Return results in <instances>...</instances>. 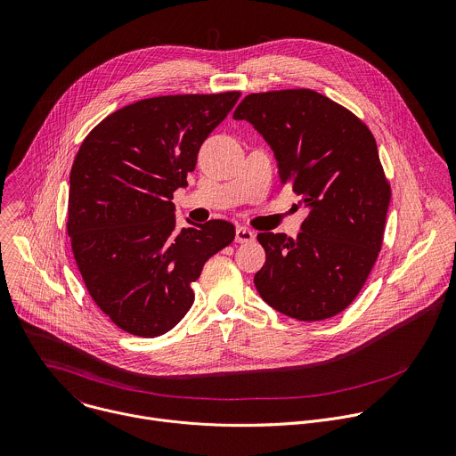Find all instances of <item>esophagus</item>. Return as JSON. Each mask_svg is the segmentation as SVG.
<instances>
[{
	"label": "esophagus",
	"mask_w": 456,
	"mask_h": 456,
	"mask_svg": "<svg viewBox=\"0 0 456 456\" xmlns=\"http://www.w3.org/2000/svg\"><path fill=\"white\" fill-rule=\"evenodd\" d=\"M256 238V234H254V231H250L248 227H236V241L238 243H248V241H252Z\"/></svg>",
	"instance_id": "34e87169"
}]
</instances>
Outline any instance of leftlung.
I'll return each mask as SVG.
<instances>
[{
	"label": "left lung",
	"instance_id": "8db88e82",
	"mask_svg": "<svg viewBox=\"0 0 456 456\" xmlns=\"http://www.w3.org/2000/svg\"><path fill=\"white\" fill-rule=\"evenodd\" d=\"M268 142L281 184L308 209L297 238L261 232L266 252L254 275L275 312L305 322L344 312L381 250L390 186L370 130L312 89L254 93L236 107Z\"/></svg>",
	"mask_w": 456,
	"mask_h": 456
}]
</instances>
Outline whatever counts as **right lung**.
I'll use <instances>...</instances> for the list:
<instances>
[{
    "mask_svg": "<svg viewBox=\"0 0 456 456\" xmlns=\"http://www.w3.org/2000/svg\"><path fill=\"white\" fill-rule=\"evenodd\" d=\"M238 91L130 103L84 139L69 175L68 234L98 308L123 331L154 338L193 305L191 282L234 240L225 220L177 231L174 191L188 186L202 142Z\"/></svg>",
    "mask_w": 456,
    "mask_h": 456,
    "instance_id": "obj_1",
    "label": "right lung"
}]
</instances>
